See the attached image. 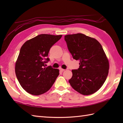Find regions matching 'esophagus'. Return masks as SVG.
Wrapping results in <instances>:
<instances>
[{
    "label": "esophagus",
    "instance_id": "esophagus-1",
    "mask_svg": "<svg viewBox=\"0 0 123 123\" xmlns=\"http://www.w3.org/2000/svg\"><path fill=\"white\" fill-rule=\"evenodd\" d=\"M59 70H60V71H61V72H63V71H64V69H62V68H59Z\"/></svg>",
    "mask_w": 123,
    "mask_h": 123
}]
</instances>
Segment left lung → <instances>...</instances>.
<instances>
[{"instance_id": "left-lung-1", "label": "left lung", "mask_w": 123, "mask_h": 123, "mask_svg": "<svg viewBox=\"0 0 123 123\" xmlns=\"http://www.w3.org/2000/svg\"><path fill=\"white\" fill-rule=\"evenodd\" d=\"M64 40L73 58L80 62L79 68L72 70L70 85L83 95L96 92L106 81L109 68L103 47L95 38L81 33L64 36Z\"/></svg>"}]
</instances>
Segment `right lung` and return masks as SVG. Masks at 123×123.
Segmentation results:
<instances>
[{"label": "right lung", "instance_id": "1", "mask_svg": "<svg viewBox=\"0 0 123 123\" xmlns=\"http://www.w3.org/2000/svg\"><path fill=\"white\" fill-rule=\"evenodd\" d=\"M62 35L40 34L27 41L20 48L15 64V74L20 86L31 95L47 92L59 75V70L46 67L49 49Z\"/></svg>", "mask_w": 123, "mask_h": 123}]
</instances>
